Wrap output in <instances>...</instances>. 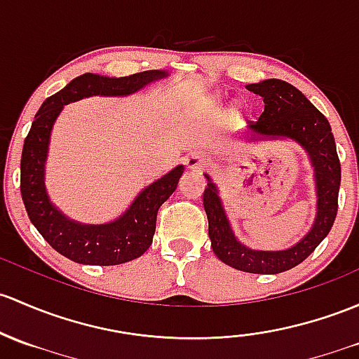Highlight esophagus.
Masks as SVG:
<instances>
[{"mask_svg": "<svg viewBox=\"0 0 359 359\" xmlns=\"http://www.w3.org/2000/svg\"><path fill=\"white\" fill-rule=\"evenodd\" d=\"M186 165H187V168L196 170V168L205 167L206 161H205V158L199 156V154H189V156L186 158Z\"/></svg>", "mask_w": 359, "mask_h": 359, "instance_id": "1", "label": "esophagus"}]
</instances>
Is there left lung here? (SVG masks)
<instances>
[{
	"instance_id": "8db88e82",
	"label": "left lung",
	"mask_w": 359,
	"mask_h": 359,
	"mask_svg": "<svg viewBox=\"0 0 359 359\" xmlns=\"http://www.w3.org/2000/svg\"><path fill=\"white\" fill-rule=\"evenodd\" d=\"M248 90L259 94L265 103L259 118L249 123V141L263 139H292L308 153L315 172L316 218L309 232L297 244L282 251L249 249L237 241L230 229L218 189L208 175V187L203 194L211 248L218 259L232 269L248 273H280L294 269L308 258L322 243L334 225L337 215L341 161L335 149L334 134L329 120L309 103V100L280 79H266L258 84L246 86Z\"/></svg>"
}]
</instances>
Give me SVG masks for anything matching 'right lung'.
I'll use <instances>...</instances> for the list:
<instances>
[{
    "instance_id": "1",
    "label": "right lung",
    "mask_w": 359,
    "mask_h": 359,
    "mask_svg": "<svg viewBox=\"0 0 359 359\" xmlns=\"http://www.w3.org/2000/svg\"><path fill=\"white\" fill-rule=\"evenodd\" d=\"M168 72L146 70L129 77L84 74L41 104L25 137L20 160V192L30 222L50 246L82 265L111 266L144 255L153 243L160 206L177 189L184 165L154 180L137 194L132 205L110 224L90 225L70 220L50 201L44 186V165L55 120L65 104L89 96H127L167 77Z\"/></svg>"
}]
</instances>
